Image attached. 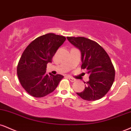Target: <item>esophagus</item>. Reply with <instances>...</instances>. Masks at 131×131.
<instances>
[{
  "label": "esophagus",
  "instance_id": "obj_1",
  "mask_svg": "<svg viewBox=\"0 0 131 131\" xmlns=\"http://www.w3.org/2000/svg\"><path fill=\"white\" fill-rule=\"evenodd\" d=\"M68 79H69V80H70L71 82H75V79L73 78H72V77L68 76Z\"/></svg>",
  "mask_w": 131,
  "mask_h": 131
}]
</instances>
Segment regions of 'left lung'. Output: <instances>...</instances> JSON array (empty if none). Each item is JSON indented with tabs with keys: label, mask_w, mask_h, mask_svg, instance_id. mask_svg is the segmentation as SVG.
<instances>
[{
	"label": "left lung",
	"mask_w": 131,
	"mask_h": 131,
	"mask_svg": "<svg viewBox=\"0 0 131 131\" xmlns=\"http://www.w3.org/2000/svg\"><path fill=\"white\" fill-rule=\"evenodd\" d=\"M67 39L81 51V68L90 75L89 81L84 82V90L77 94L90 101L102 98L111 89L115 75L107 53L97 42L86 38L68 37Z\"/></svg>",
	"instance_id": "1"
}]
</instances>
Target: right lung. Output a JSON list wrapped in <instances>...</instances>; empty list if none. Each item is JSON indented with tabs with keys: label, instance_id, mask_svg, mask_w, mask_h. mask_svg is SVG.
Wrapping results in <instances>:
<instances>
[{
	"label": "right lung",
	"instance_id": "obj_1",
	"mask_svg": "<svg viewBox=\"0 0 131 131\" xmlns=\"http://www.w3.org/2000/svg\"><path fill=\"white\" fill-rule=\"evenodd\" d=\"M66 40L52 33L37 38L26 48L20 58L17 74L23 89L30 95L42 97L55 90L63 76L46 73L47 64Z\"/></svg>",
	"mask_w": 131,
	"mask_h": 131
}]
</instances>
